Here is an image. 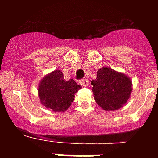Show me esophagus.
I'll use <instances>...</instances> for the list:
<instances>
[{"label": "esophagus", "instance_id": "esophagus-1", "mask_svg": "<svg viewBox=\"0 0 158 158\" xmlns=\"http://www.w3.org/2000/svg\"><path fill=\"white\" fill-rule=\"evenodd\" d=\"M79 84H81L82 86L88 87V85H89V82L88 79H81V80L79 81Z\"/></svg>", "mask_w": 158, "mask_h": 158}]
</instances>
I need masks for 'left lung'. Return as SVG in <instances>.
Segmentation results:
<instances>
[{
    "instance_id": "8db88e82",
    "label": "left lung",
    "mask_w": 158,
    "mask_h": 158,
    "mask_svg": "<svg viewBox=\"0 0 158 158\" xmlns=\"http://www.w3.org/2000/svg\"><path fill=\"white\" fill-rule=\"evenodd\" d=\"M96 102L105 110H115L127 102L132 92V82L125 74L110 67L98 70L97 79L92 80Z\"/></svg>"
}]
</instances>
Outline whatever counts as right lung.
Listing matches in <instances>:
<instances>
[{
    "label": "right lung",
    "instance_id": "add662e5",
    "mask_svg": "<svg viewBox=\"0 0 158 158\" xmlns=\"http://www.w3.org/2000/svg\"><path fill=\"white\" fill-rule=\"evenodd\" d=\"M81 89L74 79L65 80L62 71L56 69L43 77L38 85L41 103L53 111L64 112L70 106L74 94Z\"/></svg>",
    "mask_w": 158,
    "mask_h": 158
}]
</instances>
